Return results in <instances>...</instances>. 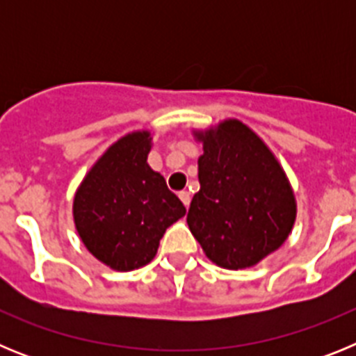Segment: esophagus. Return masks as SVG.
<instances>
[{
  "label": "esophagus",
  "instance_id": "obj_1",
  "mask_svg": "<svg viewBox=\"0 0 356 356\" xmlns=\"http://www.w3.org/2000/svg\"><path fill=\"white\" fill-rule=\"evenodd\" d=\"M178 196H180L181 203H184L185 207H188V205H191V194H188L187 191H181V193L178 194Z\"/></svg>",
  "mask_w": 356,
  "mask_h": 356
}]
</instances>
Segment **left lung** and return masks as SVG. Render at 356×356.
Segmentation results:
<instances>
[{"label": "left lung", "instance_id": "obj_1", "mask_svg": "<svg viewBox=\"0 0 356 356\" xmlns=\"http://www.w3.org/2000/svg\"><path fill=\"white\" fill-rule=\"evenodd\" d=\"M196 137L203 140L201 187L191 201L188 228L217 266H254L287 241L294 225L287 176L259 135L237 119Z\"/></svg>", "mask_w": 356, "mask_h": 356}]
</instances>
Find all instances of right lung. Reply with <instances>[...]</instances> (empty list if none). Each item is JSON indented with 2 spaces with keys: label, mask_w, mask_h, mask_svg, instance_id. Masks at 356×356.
<instances>
[{
  "label": "right lung",
  "mask_w": 356,
  "mask_h": 356,
  "mask_svg": "<svg viewBox=\"0 0 356 356\" xmlns=\"http://www.w3.org/2000/svg\"><path fill=\"white\" fill-rule=\"evenodd\" d=\"M151 137L134 131L106 149L74 196L72 216L85 248L115 271L155 259L165 228L185 207L160 172L147 165Z\"/></svg>",
  "instance_id": "right-lung-1"
}]
</instances>
